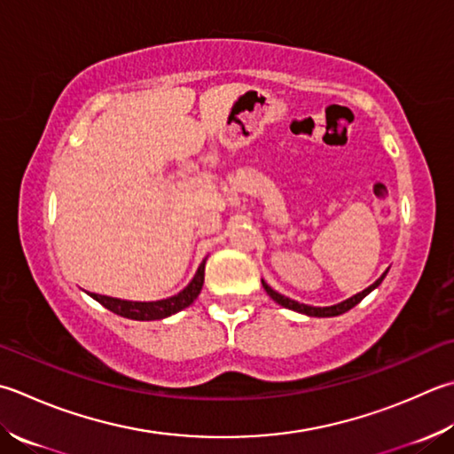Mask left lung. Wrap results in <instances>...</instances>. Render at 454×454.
<instances>
[{"label": "left lung", "instance_id": "1", "mask_svg": "<svg viewBox=\"0 0 454 454\" xmlns=\"http://www.w3.org/2000/svg\"><path fill=\"white\" fill-rule=\"evenodd\" d=\"M386 273H387V270H386L384 273H381V278H380L376 283H372V286H370L368 289H364L362 293H356V295H354V297L346 299V301H342V303L333 305V307H310V305H305V303H299V301H293V299H289V297H286V295H281V293L273 291L263 279H262V286H263L265 293H268V295L275 301V303H279L281 307L291 309V310H297V313H303V315H309V317H339V315L346 313V310H350L352 307H356V305L360 303V301L368 295V293L374 291V289L380 286V283L384 281Z\"/></svg>", "mask_w": 454, "mask_h": 454}]
</instances>
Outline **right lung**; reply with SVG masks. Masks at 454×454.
<instances>
[{"label":"right lung","instance_id":"1","mask_svg":"<svg viewBox=\"0 0 454 454\" xmlns=\"http://www.w3.org/2000/svg\"><path fill=\"white\" fill-rule=\"evenodd\" d=\"M204 263H207V260H202L189 286L176 293V295L161 301H123L115 297L98 295V293H90V297L96 299L98 303L104 305L108 310H112V313L131 318V321H157V318H165L179 313V310L189 307L192 301L199 297L204 283Z\"/></svg>","mask_w":454,"mask_h":454}]
</instances>
